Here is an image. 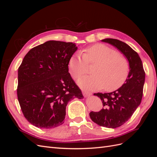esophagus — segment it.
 I'll return each mask as SVG.
<instances>
[{"label": "esophagus", "mask_w": 157, "mask_h": 157, "mask_svg": "<svg viewBox=\"0 0 157 157\" xmlns=\"http://www.w3.org/2000/svg\"><path fill=\"white\" fill-rule=\"evenodd\" d=\"M82 94H83V95H84V96L85 98H87V97L90 96V95H91V94H92L91 93H90V92H86V91H84V92H82Z\"/></svg>", "instance_id": "obj_1"}]
</instances>
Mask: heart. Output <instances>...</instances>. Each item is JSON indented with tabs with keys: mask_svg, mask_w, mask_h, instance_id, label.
<instances>
[{
	"mask_svg": "<svg viewBox=\"0 0 157 157\" xmlns=\"http://www.w3.org/2000/svg\"><path fill=\"white\" fill-rule=\"evenodd\" d=\"M96 65L92 69V75L78 80L79 86L88 90L104 88L112 92L121 87L129 75L130 65L126 58L106 45L94 44L85 50L84 54L77 52L69 59V72L75 79L86 73L88 64Z\"/></svg>",
	"mask_w": 157,
	"mask_h": 157,
	"instance_id": "obj_1",
	"label": "heart"
}]
</instances>
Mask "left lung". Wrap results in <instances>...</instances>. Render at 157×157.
<instances>
[{
    "label": "left lung",
    "mask_w": 157,
    "mask_h": 157,
    "mask_svg": "<svg viewBox=\"0 0 157 157\" xmlns=\"http://www.w3.org/2000/svg\"><path fill=\"white\" fill-rule=\"evenodd\" d=\"M101 41L116 47L124 55L130 65L129 75L121 88L110 93L94 94L100 98L103 107L99 112H90V118L101 126L115 128L128 121L140 105L143 96L145 73L138 54L130 46L114 39Z\"/></svg>",
    "instance_id": "1"
}]
</instances>
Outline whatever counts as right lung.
Wrapping results in <instances>:
<instances>
[{
    "mask_svg": "<svg viewBox=\"0 0 157 157\" xmlns=\"http://www.w3.org/2000/svg\"><path fill=\"white\" fill-rule=\"evenodd\" d=\"M77 50L73 42L49 40L30 50L18 68L17 94L25 118L40 128L64 122L66 106L83 95L69 73V61Z\"/></svg>",
    "mask_w": 157,
    "mask_h": 157,
    "instance_id": "right-lung-1",
    "label": "right lung"
}]
</instances>
